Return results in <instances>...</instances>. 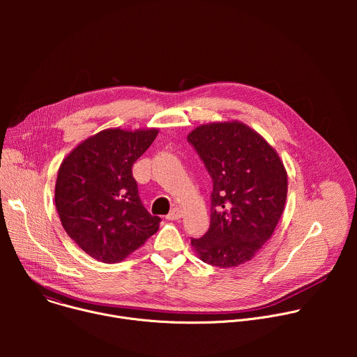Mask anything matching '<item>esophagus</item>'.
Masks as SVG:
<instances>
[{
  "instance_id": "34e87169",
  "label": "esophagus",
  "mask_w": 357,
  "mask_h": 357,
  "mask_svg": "<svg viewBox=\"0 0 357 357\" xmlns=\"http://www.w3.org/2000/svg\"><path fill=\"white\" fill-rule=\"evenodd\" d=\"M182 218V209L181 208H174L168 215H167V219L168 220H178Z\"/></svg>"
}]
</instances>
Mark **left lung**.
I'll use <instances>...</instances> for the list:
<instances>
[{
  "instance_id": "1",
  "label": "left lung",
  "mask_w": 357,
  "mask_h": 357,
  "mask_svg": "<svg viewBox=\"0 0 357 357\" xmlns=\"http://www.w3.org/2000/svg\"><path fill=\"white\" fill-rule=\"evenodd\" d=\"M188 141L213 181L209 230L190 244L203 263L244 264L271 238L284 212V164L257 131L240 121L199 126Z\"/></svg>"
}]
</instances>
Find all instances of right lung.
<instances>
[{"instance_id":"right-lung-1","label":"right lung","mask_w":357,"mask_h":357,"mask_svg":"<svg viewBox=\"0 0 357 357\" xmlns=\"http://www.w3.org/2000/svg\"><path fill=\"white\" fill-rule=\"evenodd\" d=\"M158 135L157 128H109L80 142L61 164L55 205L69 237L106 264L127 259L160 229L144 208L134 162Z\"/></svg>"}]
</instances>
